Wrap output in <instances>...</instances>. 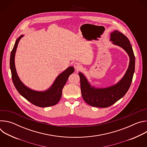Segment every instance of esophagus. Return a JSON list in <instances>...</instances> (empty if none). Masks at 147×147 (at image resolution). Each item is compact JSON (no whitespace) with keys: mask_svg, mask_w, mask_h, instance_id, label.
<instances>
[{"mask_svg":"<svg viewBox=\"0 0 147 147\" xmlns=\"http://www.w3.org/2000/svg\"><path fill=\"white\" fill-rule=\"evenodd\" d=\"M74 68H75V69H76V70H79L81 69V67H82L80 63H78V62H76V63H74Z\"/></svg>","mask_w":147,"mask_h":147,"instance_id":"34e87169","label":"esophagus"}]
</instances>
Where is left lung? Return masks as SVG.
<instances>
[{
  "label": "left lung",
  "instance_id": "left-lung-1",
  "mask_svg": "<svg viewBox=\"0 0 147 147\" xmlns=\"http://www.w3.org/2000/svg\"><path fill=\"white\" fill-rule=\"evenodd\" d=\"M111 40L113 44L121 47L127 53L130 63L126 73L117 84L105 88L91 87L83 74L78 73L82 96L87 103L94 107L108 108L123 97L130 87L134 73L135 56L129 39L116 30L111 34Z\"/></svg>",
  "mask_w": 147,
  "mask_h": 147
}]
</instances>
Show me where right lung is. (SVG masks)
Wrapping results in <instances>:
<instances>
[{
    "instance_id": "obj_1",
    "label": "right lung",
    "mask_w": 147,
    "mask_h": 147,
    "mask_svg": "<svg viewBox=\"0 0 147 147\" xmlns=\"http://www.w3.org/2000/svg\"><path fill=\"white\" fill-rule=\"evenodd\" d=\"M23 36V35L17 38L10 55V66L14 85L20 94L34 105L42 108L53 106L60 100L62 95V90L66 84L69 76L74 71V69L72 66L69 67L59 74L52 86L47 91H36L28 88L20 80L16 72L14 63L16 49L18 42Z\"/></svg>"
}]
</instances>
